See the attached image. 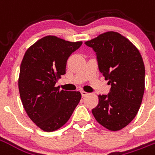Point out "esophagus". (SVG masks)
Masks as SVG:
<instances>
[{
	"instance_id": "1",
	"label": "esophagus",
	"mask_w": 155,
	"mask_h": 155,
	"mask_svg": "<svg viewBox=\"0 0 155 155\" xmlns=\"http://www.w3.org/2000/svg\"><path fill=\"white\" fill-rule=\"evenodd\" d=\"M81 94H82V96H86V95H88L89 94V93L88 92H86V91H81Z\"/></svg>"
}]
</instances>
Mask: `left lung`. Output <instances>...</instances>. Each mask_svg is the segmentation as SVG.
<instances>
[{"label":"left lung","mask_w":155,"mask_h":155,"mask_svg":"<svg viewBox=\"0 0 155 155\" xmlns=\"http://www.w3.org/2000/svg\"><path fill=\"white\" fill-rule=\"evenodd\" d=\"M84 44L96 52L99 69L111 84L108 95H98L99 103L92 114L107 130H122L136 116L142 103L143 58L136 46L118 32H104Z\"/></svg>","instance_id":"8db88e82"}]
</instances>
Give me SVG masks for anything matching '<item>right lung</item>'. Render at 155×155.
Returning <instances> with one entry per match:
<instances>
[{
  "label": "right lung",
  "mask_w": 155,
  "mask_h": 155,
  "mask_svg": "<svg viewBox=\"0 0 155 155\" xmlns=\"http://www.w3.org/2000/svg\"><path fill=\"white\" fill-rule=\"evenodd\" d=\"M82 41L46 35L31 45L22 59L18 87L29 118L45 132L59 130L67 122L81 99L80 91H60L55 86L65 74L68 58Z\"/></svg>",
  "instance_id": "obj_1"
}]
</instances>
